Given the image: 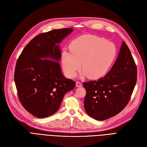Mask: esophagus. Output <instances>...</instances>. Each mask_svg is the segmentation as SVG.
<instances>
[{"mask_svg": "<svg viewBox=\"0 0 147 147\" xmlns=\"http://www.w3.org/2000/svg\"><path fill=\"white\" fill-rule=\"evenodd\" d=\"M76 86L78 87V88L82 87V83L80 82H76Z\"/></svg>", "mask_w": 147, "mask_h": 147, "instance_id": "esophagus-1", "label": "esophagus"}]
</instances>
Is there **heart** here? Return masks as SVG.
Returning a JSON list of instances; mask_svg holds the SVG:
<instances>
[{"mask_svg":"<svg viewBox=\"0 0 147 147\" xmlns=\"http://www.w3.org/2000/svg\"><path fill=\"white\" fill-rule=\"evenodd\" d=\"M70 52L62 53L61 63L67 77L74 78L81 67L82 77L98 79L108 72L114 61L117 49L114 43L92 34H84L74 39Z\"/></svg>","mask_w":147,"mask_h":147,"instance_id":"obj_1","label":"heart"}]
</instances>
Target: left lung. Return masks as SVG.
<instances>
[{"instance_id": "left-lung-1", "label": "left lung", "mask_w": 147, "mask_h": 147, "mask_svg": "<svg viewBox=\"0 0 147 147\" xmlns=\"http://www.w3.org/2000/svg\"><path fill=\"white\" fill-rule=\"evenodd\" d=\"M137 82V67L130 50L122 42L117 59L105 77L84 82V106L91 117L104 120L120 113L127 105Z\"/></svg>"}]
</instances>
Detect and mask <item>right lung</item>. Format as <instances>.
I'll list each match as a JSON object with an SVG mask.
<instances>
[{"instance_id": "1", "label": "right lung", "mask_w": 147, "mask_h": 147, "mask_svg": "<svg viewBox=\"0 0 147 147\" xmlns=\"http://www.w3.org/2000/svg\"><path fill=\"white\" fill-rule=\"evenodd\" d=\"M73 32L72 28L53 30L35 36L17 61L14 82L23 107L39 118L47 117L60 107L64 95L75 86L65 78L58 63L59 43Z\"/></svg>"}]
</instances>
